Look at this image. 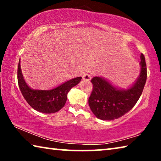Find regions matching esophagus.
I'll return each instance as SVG.
<instances>
[{
	"mask_svg": "<svg viewBox=\"0 0 161 161\" xmlns=\"http://www.w3.org/2000/svg\"><path fill=\"white\" fill-rule=\"evenodd\" d=\"M83 80H91V75L89 74H87V73H85V74L83 75Z\"/></svg>",
	"mask_w": 161,
	"mask_h": 161,
	"instance_id": "34e87169",
	"label": "esophagus"
}]
</instances>
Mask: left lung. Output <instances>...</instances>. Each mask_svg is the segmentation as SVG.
<instances>
[{
  "mask_svg": "<svg viewBox=\"0 0 161 161\" xmlns=\"http://www.w3.org/2000/svg\"><path fill=\"white\" fill-rule=\"evenodd\" d=\"M140 64L139 77L127 89L114 86L102 77L92 78L93 90L89 98V105L98 119L104 121L119 119L134 107L142 94L147 78L146 64L143 54H141Z\"/></svg>",
  "mask_w": 161,
  "mask_h": 161,
  "instance_id": "obj_1",
  "label": "left lung"
}]
</instances>
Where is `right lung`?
<instances>
[{
	"instance_id": "right-lung-1",
	"label": "right lung",
	"mask_w": 161,
	"mask_h": 161,
	"mask_svg": "<svg viewBox=\"0 0 161 161\" xmlns=\"http://www.w3.org/2000/svg\"><path fill=\"white\" fill-rule=\"evenodd\" d=\"M81 80V77H76L50 90L32 89L25 81L20 62L18 63V82L22 94L32 108L44 114H53L60 110L66 103L68 92Z\"/></svg>"
}]
</instances>
